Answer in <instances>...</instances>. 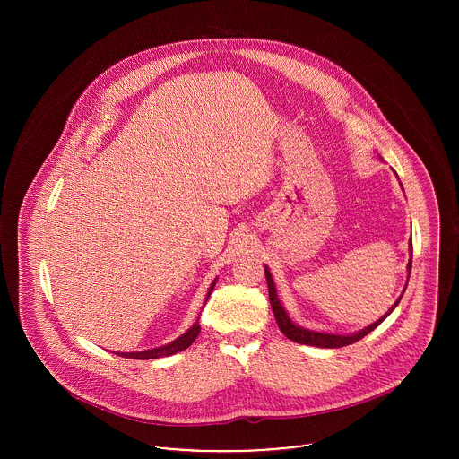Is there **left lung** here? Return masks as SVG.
<instances>
[{
	"label": "left lung",
	"instance_id": "obj_1",
	"mask_svg": "<svg viewBox=\"0 0 459 459\" xmlns=\"http://www.w3.org/2000/svg\"><path fill=\"white\" fill-rule=\"evenodd\" d=\"M401 187H403V186H401ZM406 270H408V277H410V272H411V238H410V260H408V264H406ZM264 275H266V284H268L270 306H272L275 322H277V325L281 328V332H282L288 339H291V341H295V342L309 344V346H318V348H341V346H348V344H351V342L362 339V337L368 335L371 330H375V328L378 327V325L393 313L394 309H395V306L399 304L401 297H403V295H401V297L394 302L393 307H391L380 320H377L375 324H371V325H368V327H364L362 330H359V332H353V333L318 332V330L300 327V325H297V324L290 318L288 311L284 309L282 302H281L279 297H277L275 282H273V277H272L268 266H264ZM406 284H408V282H406ZM404 290H406V288H404ZM404 290H403V293H404Z\"/></svg>",
	"mask_w": 459,
	"mask_h": 459
}]
</instances>
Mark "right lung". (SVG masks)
<instances>
[{"instance_id":"right-lung-1","label":"right lung","mask_w":459,"mask_h":459,"mask_svg":"<svg viewBox=\"0 0 459 459\" xmlns=\"http://www.w3.org/2000/svg\"><path fill=\"white\" fill-rule=\"evenodd\" d=\"M215 282H217V277L212 281V284H210V288H208V293H206V300H208V297H210V293H212V290H213V286H215ZM206 300H204V304H206ZM199 318L196 320V324L193 325V327L189 328V330H186L180 337H177L175 341H171V342H168V344H164V346H157V348H152V350H144V351H129V353H117V355H120V357H126V359H139V360H148V359H160V357H169V355H175V353H178V351H184L186 348H189L195 341H196L197 335H199Z\"/></svg>"}]
</instances>
